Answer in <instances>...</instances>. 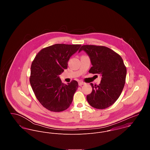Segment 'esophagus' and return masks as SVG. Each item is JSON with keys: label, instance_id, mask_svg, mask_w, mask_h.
I'll list each match as a JSON object with an SVG mask.
<instances>
[{"label": "esophagus", "instance_id": "obj_1", "mask_svg": "<svg viewBox=\"0 0 150 150\" xmlns=\"http://www.w3.org/2000/svg\"><path fill=\"white\" fill-rule=\"evenodd\" d=\"M84 84H85V83L82 82V81H79V85L80 86H82L83 85H84Z\"/></svg>", "mask_w": 150, "mask_h": 150}]
</instances>
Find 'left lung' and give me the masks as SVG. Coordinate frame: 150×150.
<instances>
[{"mask_svg": "<svg viewBox=\"0 0 150 150\" xmlns=\"http://www.w3.org/2000/svg\"><path fill=\"white\" fill-rule=\"evenodd\" d=\"M84 51L92 66L89 72L100 74L99 86H93L86 99L89 104L98 109H104L113 105L120 97L125 86L127 68L121 57L104 46L84 45L79 52Z\"/></svg>", "mask_w": 150, "mask_h": 150, "instance_id": "obj_1", "label": "left lung"}]
</instances>
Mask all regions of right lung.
Here are the masks:
<instances>
[{"label": "right lung", "instance_id": "right-lung-1", "mask_svg": "<svg viewBox=\"0 0 150 150\" xmlns=\"http://www.w3.org/2000/svg\"><path fill=\"white\" fill-rule=\"evenodd\" d=\"M80 47V44H56L42 49L32 62L30 85L38 100L50 111H62L71 104L78 83L73 80L64 84L59 76L67 68L70 58Z\"/></svg>", "mask_w": 150, "mask_h": 150}]
</instances>
